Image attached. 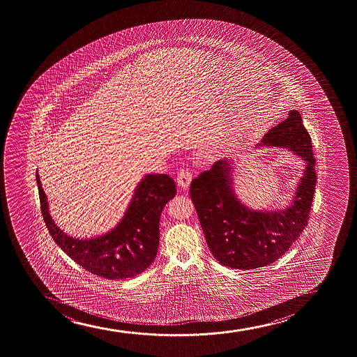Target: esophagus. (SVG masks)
Wrapping results in <instances>:
<instances>
[{
  "instance_id": "1",
  "label": "esophagus",
  "mask_w": 357,
  "mask_h": 357,
  "mask_svg": "<svg viewBox=\"0 0 357 357\" xmlns=\"http://www.w3.org/2000/svg\"><path fill=\"white\" fill-rule=\"evenodd\" d=\"M192 181V173L190 172L188 169H183L178 172L176 176V181L178 185L183 188H188L190 186V183Z\"/></svg>"
}]
</instances>
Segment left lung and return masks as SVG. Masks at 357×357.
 I'll return each instance as SVG.
<instances>
[{"label": "left lung", "instance_id": "8db88e82", "mask_svg": "<svg viewBox=\"0 0 357 357\" xmlns=\"http://www.w3.org/2000/svg\"><path fill=\"white\" fill-rule=\"evenodd\" d=\"M261 144L291 149L307 164L289 208L252 211L241 204L231 188L230 161H216L190 186L208 249L220 264L230 268L255 269L275 262L309 223L316 188V159L299 112H289V117L271 129Z\"/></svg>", "mask_w": 357, "mask_h": 357}]
</instances>
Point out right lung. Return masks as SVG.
Instances as JSON below:
<instances>
[{
    "instance_id": "obj_1",
    "label": "right lung",
    "mask_w": 357,
    "mask_h": 357,
    "mask_svg": "<svg viewBox=\"0 0 357 357\" xmlns=\"http://www.w3.org/2000/svg\"><path fill=\"white\" fill-rule=\"evenodd\" d=\"M36 183L41 213L50 235L83 268L105 279H126L144 272L155 259L161 213L176 193L171 176H144L119 225L103 236L89 240L73 238L56 227L48 213L47 198L38 173Z\"/></svg>"
}]
</instances>
